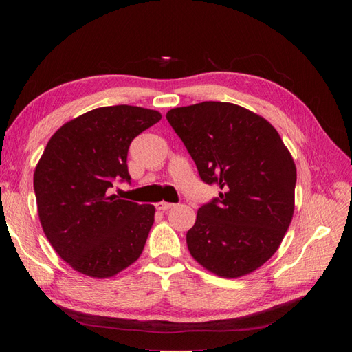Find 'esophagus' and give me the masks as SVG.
<instances>
[{"label": "esophagus", "mask_w": 352, "mask_h": 352, "mask_svg": "<svg viewBox=\"0 0 352 352\" xmlns=\"http://www.w3.org/2000/svg\"><path fill=\"white\" fill-rule=\"evenodd\" d=\"M172 207H174V204L166 203V201H160V203H157V204H155V208H157V210H162V212H164V210H169V208H172Z\"/></svg>", "instance_id": "34e87169"}]
</instances>
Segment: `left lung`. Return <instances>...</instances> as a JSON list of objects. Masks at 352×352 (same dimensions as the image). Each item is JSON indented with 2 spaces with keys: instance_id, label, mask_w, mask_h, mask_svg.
Masks as SVG:
<instances>
[{
  "instance_id": "left-lung-1",
  "label": "left lung",
  "mask_w": 352,
  "mask_h": 352,
  "mask_svg": "<svg viewBox=\"0 0 352 352\" xmlns=\"http://www.w3.org/2000/svg\"><path fill=\"white\" fill-rule=\"evenodd\" d=\"M166 119L201 180L221 188L186 234L192 257L226 278L254 272L278 250L294 216L296 168L289 149L265 118L231 102L177 107Z\"/></svg>"
}]
</instances>
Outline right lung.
<instances>
[{"mask_svg": "<svg viewBox=\"0 0 352 352\" xmlns=\"http://www.w3.org/2000/svg\"><path fill=\"white\" fill-rule=\"evenodd\" d=\"M162 115L136 106L87 111L50 139L34 170L37 213L52 248L72 269L109 278L134 263L154 223L155 208L110 195L129 182L131 140Z\"/></svg>", "mask_w": 352, "mask_h": 352, "instance_id": "add662e5", "label": "right lung"}]
</instances>
